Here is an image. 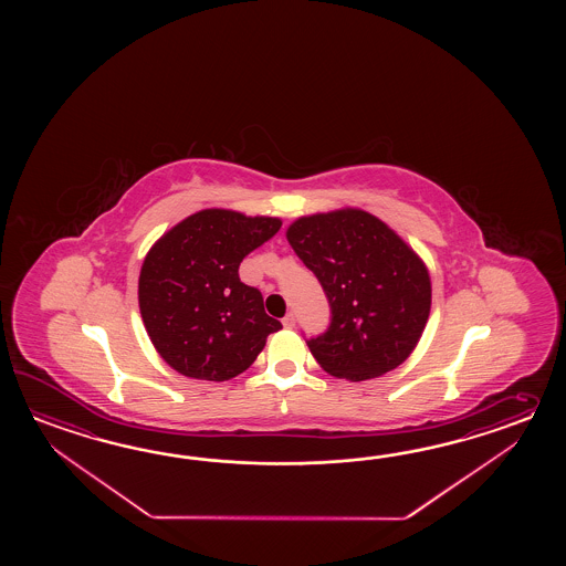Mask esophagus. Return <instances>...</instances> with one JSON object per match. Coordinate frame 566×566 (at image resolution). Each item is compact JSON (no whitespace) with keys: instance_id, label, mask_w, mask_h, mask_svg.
Segmentation results:
<instances>
[{"instance_id":"obj_1","label":"esophagus","mask_w":566,"mask_h":566,"mask_svg":"<svg viewBox=\"0 0 566 566\" xmlns=\"http://www.w3.org/2000/svg\"><path fill=\"white\" fill-rule=\"evenodd\" d=\"M283 325H285L287 329H293V327H295V315H293V313H287V315L283 317Z\"/></svg>"}]
</instances>
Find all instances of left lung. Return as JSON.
Returning <instances> with one entry per match:
<instances>
[{
    "label": "left lung",
    "mask_w": 566,
    "mask_h": 566,
    "mask_svg": "<svg viewBox=\"0 0 566 566\" xmlns=\"http://www.w3.org/2000/svg\"><path fill=\"white\" fill-rule=\"evenodd\" d=\"M287 241L332 310L329 327L307 339L325 373L360 382L409 358L431 312V277L395 230L360 208H344L297 218Z\"/></svg>",
    "instance_id": "1"
}]
</instances>
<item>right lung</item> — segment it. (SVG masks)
<instances>
[{
  "label": "right lung",
  "instance_id": "right-lung-1",
  "mask_svg": "<svg viewBox=\"0 0 566 566\" xmlns=\"http://www.w3.org/2000/svg\"><path fill=\"white\" fill-rule=\"evenodd\" d=\"M279 229V218L208 208L149 249L139 275V312L151 344L176 373L230 380L281 329L266 315L261 291L239 277L242 259Z\"/></svg>",
  "mask_w": 566,
  "mask_h": 566
}]
</instances>
